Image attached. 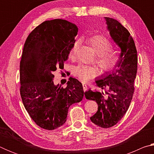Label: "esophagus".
Listing matches in <instances>:
<instances>
[{
	"mask_svg": "<svg viewBox=\"0 0 154 154\" xmlns=\"http://www.w3.org/2000/svg\"><path fill=\"white\" fill-rule=\"evenodd\" d=\"M82 85H83V91H84V92H85V91H86V90H87V89H88L87 85H86V84H85V83H83Z\"/></svg>",
	"mask_w": 154,
	"mask_h": 154,
	"instance_id": "esophagus-1",
	"label": "esophagus"
}]
</instances>
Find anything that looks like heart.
I'll list each match as a JSON object with an SVG mask.
<instances>
[{
	"instance_id": "obj_1",
	"label": "heart",
	"mask_w": 154,
	"mask_h": 154,
	"mask_svg": "<svg viewBox=\"0 0 154 154\" xmlns=\"http://www.w3.org/2000/svg\"><path fill=\"white\" fill-rule=\"evenodd\" d=\"M86 41L97 54L96 62L100 68L101 73L107 74L117 69L122 60L121 54L118 51L112 49L113 44L106 36L102 35H93L88 38ZM79 45V41H75L71 47L69 53V56L71 59H74L76 56ZM98 73L97 67L86 65H79L75 67L72 71L74 76L83 82L90 81L95 77Z\"/></svg>"
}]
</instances>
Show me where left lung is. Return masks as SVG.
I'll return each instance as SVG.
<instances>
[{
	"instance_id": "8db88e82",
	"label": "left lung",
	"mask_w": 154,
	"mask_h": 154,
	"mask_svg": "<svg viewBox=\"0 0 154 154\" xmlns=\"http://www.w3.org/2000/svg\"><path fill=\"white\" fill-rule=\"evenodd\" d=\"M105 20L111 36L121 48L122 60L118 69L96 81L97 86L105 92L90 90L84 94L86 99L98 104V111L91 117V121L103 128L116 125L128 109L134 90L138 62L136 46L128 30L113 18L106 17Z\"/></svg>"
}]
</instances>
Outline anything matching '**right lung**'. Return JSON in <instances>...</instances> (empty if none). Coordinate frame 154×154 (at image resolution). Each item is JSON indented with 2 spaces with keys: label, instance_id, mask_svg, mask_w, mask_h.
I'll list each match as a JSON object with an SVG mask.
<instances>
[{
  "label": "right lung",
  "instance_id": "right-lung-1",
  "mask_svg": "<svg viewBox=\"0 0 154 154\" xmlns=\"http://www.w3.org/2000/svg\"><path fill=\"white\" fill-rule=\"evenodd\" d=\"M78 28L66 20H48L36 27L25 41L20 65V95L32 120L43 129L58 128L72 104L83 96L82 84L69 78L66 88L55 85L54 72L64 68Z\"/></svg>",
  "mask_w": 154,
  "mask_h": 154
}]
</instances>
